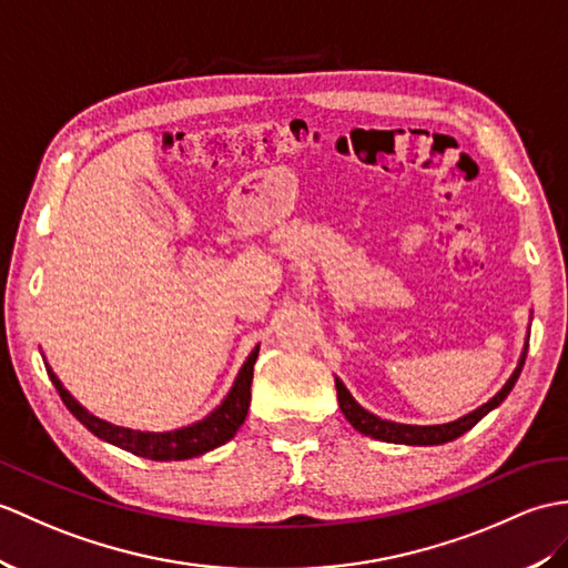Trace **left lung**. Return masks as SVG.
I'll use <instances>...</instances> for the list:
<instances>
[{
	"label": "left lung",
	"instance_id": "obj_1",
	"mask_svg": "<svg viewBox=\"0 0 568 568\" xmlns=\"http://www.w3.org/2000/svg\"><path fill=\"white\" fill-rule=\"evenodd\" d=\"M525 355H527V344L523 348L518 367H516V371H513V375L508 377L506 385L500 387V392L496 394V397H491L484 406H479L477 412H471V414H467L463 418L453 420V424H443V426H406V424H394V420H385V418H379V416H375L371 412H365V408L351 397V392L344 387V382L336 377L338 406H341V412H344V416L348 418V424L355 430H361L363 435H371V438H375V440L402 443V445H443V443H450V440L459 438V435H465L469 428L477 426L479 420L491 412V408H496L500 402L508 397L513 385H516L518 377H520V371H523V365H525Z\"/></svg>",
	"mask_w": 568,
	"mask_h": 568
}]
</instances>
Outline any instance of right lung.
<instances>
[{
  "mask_svg": "<svg viewBox=\"0 0 568 568\" xmlns=\"http://www.w3.org/2000/svg\"><path fill=\"white\" fill-rule=\"evenodd\" d=\"M256 358H258V346L242 365V371L236 375L230 394L224 397V402L215 408V412H210L203 420H197V424L176 428V430H166V433L130 430V428L113 426L109 420H101L94 414H89L87 408L62 387V382L58 379L55 373L50 371V367H48V375L52 379V385H55L64 406H68L79 424L87 426L97 435V438L111 443L115 447H123V450L133 453L138 457L156 459V463H171V459H191L197 455H205L207 450H215V447L234 438V433L242 428L244 418L248 414Z\"/></svg>",
  "mask_w": 568,
  "mask_h": 568,
  "instance_id": "1",
  "label": "right lung"
}]
</instances>
